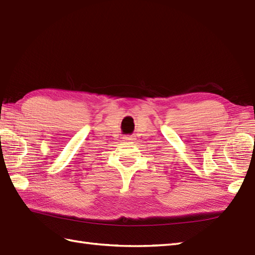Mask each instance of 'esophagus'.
<instances>
[{
  "instance_id": "1",
  "label": "esophagus",
  "mask_w": 255,
  "mask_h": 255,
  "mask_svg": "<svg viewBox=\"0 0 255 255\" xmlns=\"http://www.w3.org/2000/svg\"><path fill=\"white\" fill-rule=\"evenodd\" d=\"M125 140H127V141H131V140H133V139H132V137H128V135H127V137H125Z\"/></svg>"
}]
</instances>
